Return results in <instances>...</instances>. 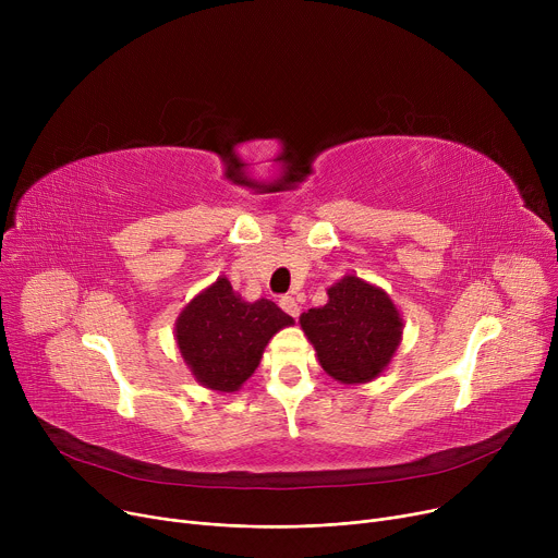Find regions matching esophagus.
Wrapping results in <instances>:
<instances>
[{"instance_id": "1", "label": "esophagus", "mask_w": 558, "mask_h": 558, "mask_svg": "<svg viewBox=\"0 0 558 558\" xmlns=\"http://www.w3.org/2000/svg\"><path fill=\"white\" fill-rule=\"evenodd\" d=\"M280 307H282L289 316H294V318H299V314H301V305H299V301H296L294 296H282V299H280Z\"/></svg>"}]
</instances>
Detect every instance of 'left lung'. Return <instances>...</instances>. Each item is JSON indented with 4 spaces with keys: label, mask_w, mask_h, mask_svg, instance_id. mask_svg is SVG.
Masks as SVG:
<instances>
[{
    "label": "left lung",
    "mask_w": 558,
    "mask_h": 558,
    "mask_svg": "<svg viewBox=\"0 0 558 558\" xmlns=\"http://www.w3.org/2000/svg\"><path fill=\"white\" fill-rule=\"evenodd\" d=\"M316 360L341 385L383 375L402 341V316L383 287L345 274L328 289V303L301 314Z\"/></svg>",
    "instance_id": "8db88e82"
}]
</instances>
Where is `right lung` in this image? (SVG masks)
I'll list each match as a JSON object with an SVG mask.
<instances>
[{"instance_id":"obj_1","label":"right lung","mask_w":558,"mask_h":558,"mask_svg":"<svg viewBox=\"0 0 558 558\" xmlns=\"http://www.w3.org/2000/svg\"><path fill=\"white\" fill-rule=\"evenodd\" d=\"M289 326L294 318L274 301L248 303L219 276L181 310L173 337L201 387L232 393L255 373L274 335Z\"/></svg>"}]
</instances>
